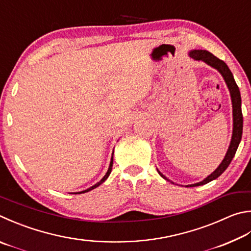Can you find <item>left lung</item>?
Returning a JSON list of instances; mask_svg holds the SVG:
<instances>
[{"label": "left lung", "mask_w": 251, "mask_h": 251, "mask_svg": "<svg viewBox=\"0 0 251 251\" xmlns=\"http://www.w3.org/2000/svg\"><path fill=\"white\" fill-rule=\"evenodd\" d=\"M190 57L195 59V60H202L205 63H207L208 66L213 67L214 69H216L220 74L223 75L224 78L227 88H228L229 92H230V98H231V104H233V136H231V140H230V145L228 147V150L225 154V158L223 159V161L220 166L217 167V169L212 172L207 177L199 183H194V184H190L186 186H199V185H203L206 184L208 182H211L213 180L217 179L223 172H224L227 167L229 166V163L233 160V158L235 156V153L237 151V148H238L239 143L241 140V135H243V113H241V98H240V92H239V88L238 85L236 84L234 75L231 74V71L229 70V68L227 67L226 63L218 59L217 57L214 56L213 53L208 52L207 50H191L190 51ZM159 175H160L163 179H166L168 181H170L169 179L162 175V173L158 170ZM173 183V182H172Z\"/></svg>", "instance_id": "8db88e82"}]
</instances>
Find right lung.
I'll list each match as a JSON object with an SVG mask.
<instances>
[{
  "mask_svg": "<svg viewBox=\"0 0 251 251\" xmlns=\"http://www.w3.org/2000/svg\"><path fill=\"white\" fill-rule=\"evenodd\" d=\"M112 167H113V157H112V159H111V163H110V167H108V170H107V172H106V175L104 176L103 177H102V180L100 181V182H98L97 184H94V185H92L91 186V188H89V189H86V190H84V191H81V192H79V194H81V193H85V192H89V191H91V190H93V189H95V188H98L99 185H101L104 181H105L107 177H108V176L111 175V171H112Z\"/></svg>",
  "mask_w": 251,
  "mask_h": 251,
  "instance_id": "obj_1",
  "label": "right lung"
}]
</instances>
